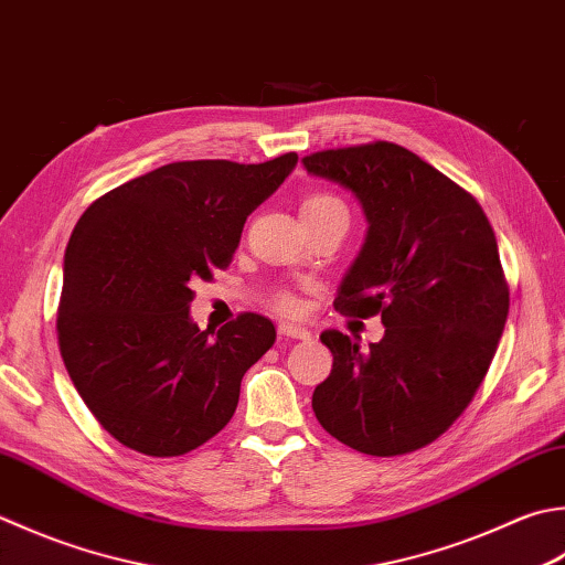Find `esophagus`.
Listing matches in <instances>:
<instances>
[{
    "label": "esophagus",
    "instance_id": "34e87169",
    "mask_svg": "<svg viewBox=\"0 0 565 565\" xmlns=\"http://www.w3.org/2000/svg\"><path fill=\"white\" fill-rule=\"evenodd\" d=\"M279 333L286 335V338H294V340H308V338H311V333H308L306 328H298L294 323H281L279 326Z\"/></svg>",
    "mask_w": 565,
    "mask_h": 565
}]
</instances>
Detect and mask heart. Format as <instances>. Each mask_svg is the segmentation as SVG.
Masks as SVG:
<instances>
[{
	"label": "heart",
	"instance_id": "obj_1",
	"mask_svg": "<svg viewBox=\"0 0 565 565\" xmlns=\"http://www.w3.org/2000/svg\"><path fill=\"white\" fill-rule=\"evenodd\" d=\"M348 213L345 203L340 201L338 195L333 193H311L303 198L301 203V215L303 220H311V217H320V215H328V213ZM271 303L279 308L281 313H296L298 306H301V301H298V296L289 289H276L271 294Z\"/></svg>",
	"mask_w": 565,
	"mask_h": 565
}]
</instances>
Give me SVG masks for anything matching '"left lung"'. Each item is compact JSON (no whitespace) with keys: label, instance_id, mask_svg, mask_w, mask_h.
I'll use <instances>...</instances> for the list:
<instances>
[{"label":"left lung","instance_id":"1","mask_svg":"<svg viewBox=\"0 0 565 565\" xmlns=\"http://www.w3.org/2000/svg\"><path fill=\"white\" fill-rule=\"evenodd\" d=\"M308 173L350 188L367 239L340 286L335 311L382 316L370 350L340 330L320 340L333 370L313 392L318 424L377 458L434 444L470 406L510 313L494 230L456 181L392 141L323 149Z\"/></svg>","mask_w":565,"mask_h":565}]
</instances>
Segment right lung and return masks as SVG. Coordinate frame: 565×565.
<instances>
[{
  "instance_id": "right-lung-1",
  "label": "right lung",
  "mask_w": 565,
  "mask_h": 565,
  "mask_svg": "<svg viewBox=\"0 0 565 565\" xmlns=\"http://www.w3.org/2000/svg\"><path fill=\"white\" fill-rule=\"evenodd\" d=\"M298 157L175 161L90 203L65 249L55 316L61 358L109 436L143 456H185L220 434L245 372L267 352L269 318L201 330L193 284L227 269L245 220Z\"/></svg>"
}]
</instances>
